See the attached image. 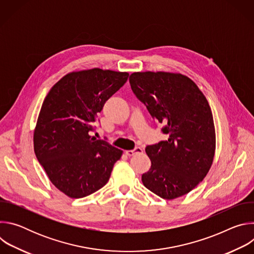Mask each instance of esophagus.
<instances>
[{"label": "esophagus", "instance_id": "obj_1", "mask_svg": "<svg viewBox=\"0 0 254 254\" xmlns=\"http://www.w3.org/2000/svg\"><path fill=\"white\" fill-rule=\"evenodd\" d=\"M140 153H142V149H141V148H139V147H136V148H134L133 150L126 151V155H127V156H128V157L133 156V155H135V154H140Z\"/></svg>", "mask_w": 254, "mask_h": 254}]
</instances>
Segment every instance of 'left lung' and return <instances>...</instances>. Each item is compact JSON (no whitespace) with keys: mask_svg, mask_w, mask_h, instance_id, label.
<instances>
[{"mask_svg":"<svg viewBox=\"0 0 254 254\" xmlns=\"http://www.w3.org/2000/svg\"><path fill=\"white\" fill-rule=\"evenodd\" d=\"M129 83L168 136L147 146L152 166L142 174V184L167 200L189 193L206 177L215 153V127L206 97L189 77L170 72H134Z\"/></svg>","mask_w":254,"mask_h":254,"instance_id":"1","label":"left lung"}]
</instances>
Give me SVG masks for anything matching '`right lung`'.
<instances>
[{"label":"right lung","instance_id":"1","mask_svg":"<svg viewBox=\"0 0 254 254\" xmlns=\"http://www.w3.org/2000/svg\"><path fill=\"white\" fill-rule=\"evenodd\" d=\"M128 73L93 68L61 78L45 97L34 131V151L52 184L70 198H83L110 180L123 151L90 136L105 101Z\"/></svg>","mask_w":254,"mask_h":254}]
</instances>
